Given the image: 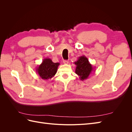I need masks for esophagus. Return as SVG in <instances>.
Returning a JSON list of instances; mask_svg holds the SVG:
<instances>
[{
  "instance_id": "obj_1",
  "label": "esophagus",
  "mask_w": 132,
  "mask_h": 132,
  "mask_svg": "<svg viewBox=\"0 0 132 132\" xmlns=\"http://www.w3.org/2000/svg\"><path fill=\"white\" fill-rule=\"evenodd\" d=\"M63 63L64 64H68L69 62L68 61H67V60H64V61H63Z\"/></svg>"
}]
</instances>
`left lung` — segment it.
Listing matches in <instances>:
<instances>
[{
  "label": "left lung",
  "mask_w": 132,
  "mask_h": 132,
  "mask_svg": "<svg viewBox=\"0 0 132 132\" xmlns=\"http://www.w3.org/2000/svg\"><path fill=\"white\" fill-rule=\"evenodd\" d=\"M74 64L76 65L75 72L79 76V78L81 81L88 79L90 75L93 71H95V68L91 64L89 59L85 55L79 57Z\"/></svg>",
  "instance_id": "1"
}]
</instances>
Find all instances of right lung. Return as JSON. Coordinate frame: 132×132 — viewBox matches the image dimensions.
I'll return each mask as SVG.
<instances>
[{"instance_id": "right-lung-1", "label": "right lung", "mask_w": 132, "mask_h": 132, "mask_svg": "<svg viewBox=\"0 0 132 132\" xmlns=\"http://www.w3.org/2000/svg\"><path fill=\"white\" fill-rule=\"evenodd\" d=\"M59 63H53L50 58H45L42 63L36 68V73L43 80H48L53 77L56 74Z\"/></svg>"}]
</instances>
